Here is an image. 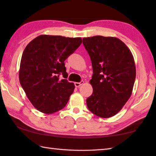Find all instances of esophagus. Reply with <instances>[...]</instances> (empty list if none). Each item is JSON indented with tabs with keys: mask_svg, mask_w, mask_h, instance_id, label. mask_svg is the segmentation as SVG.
<instances>
[{
	"mask_svg": "<svg viewBox=\"0 0 156 156\" xmlns=\"http://www.w3.org/2000/svg\"><path fill=\"white\" fill-rule=\"evenodd\" d=\"M84 83V82L83 80H82L80 82H74V85L76 87H80L81 85L83 84Z\"/></svg>",
	"mask_w": 156,
	"mask_h": 156,
	"instance_id": "obj_1",
	"label": "esophagus"
}]
</instances>
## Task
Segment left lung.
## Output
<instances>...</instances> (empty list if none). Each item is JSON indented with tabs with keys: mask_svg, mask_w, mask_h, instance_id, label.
Here are the masks:
<instances>
[{
	"mask_svg": "<svg viewBox=\"0 0 156 156\" xmlns=\"http://www.w3.org/2000/svg\"><path fill=\"white\" fill-rule=\"evenodd\" d=\"M92 62L93 88L87 99L92 113L102 118L117 114L130 98L136 76L133 56L120 39L97 35L82 39Z\"/></svg>",
	"mask_w": 156,
	"mask_h": 156,
	"instance_id": "left-lung-1",
	"label": "left lung"
}]
</instances>
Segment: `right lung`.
I'll list each match as a JSON object with an SVG mask.
<instances>
[{
	"instance_id": "obj_1",
	"label": "right lung",
	"mask_w": 156,
	"mask_h": 156,
	"mask_svg": "<svg viewBox=\"0 0 156 156\" xmlns=\"http://www.w3.org/2000/svg\"><path fill=\"white\" fill-rule=\"evenodd\" d=\"M82 44L80 37L41 35L23 51L19 82L34 107L45 114L60 111L68 103L75 86L66 79L64 61Z\"/></svg>"
}]
</instances>
